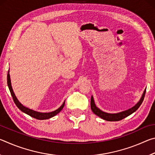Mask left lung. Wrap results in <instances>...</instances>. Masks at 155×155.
<instances>
[{
    "label": "left lung",
    "instance_id": "left-lung-1",
    "mask_svg": "<svg viewBox=\"0 0 155 155\" xmlns=\"http://www.w3.org/2000/svg\"><path fill=\"white\" fill-rule=\"evenodd\" d=\"M146 89H145L143 91V93L142 94V96H141V98L140 101L137 102V103L135 104V105L133 106L131 108L128 109L127 110H125V111H123L119 113H115V114H110V113H107L103 111L102 110L100 109L98 107H97L95 102H94V97L93 96H91V109L92 110V111L94 114H96V115H98V117H101L102 119H103L104 120H107V121H119V120H121L122 119L127 117L128 115H130L136 111L137 110V109L140 107V106L142 103V102L143 101L144 96H145V94H146Z\"/></svg>",
    "mask_w": 155,
    "mask_h": 155
}]
</instances>
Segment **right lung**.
Returning <instances> with one entry per match:
<instances>
[{
    "label": "right lung",
    "mask_w": 155,
    "mask_h": 155,
    "mask_svg": "<svg viewBox=\"0 0 155 155\" xmlns=\"http://www.w3.org/2000/svg\"><path fill=\"white\" fill-rule=\"evenodd\" d=\"M7 85H8V87L9 89L10 92H11L13 100H14L15 105L18 107V108L21 111H22L23 113H25V114L30 115L31 117H34V118H35V119L47 120V119L51 118V117H54V115L58 114L61 111L62 109L64 108V107L65 105V101H64L59 108L56 109L55 111H52V112H48V113H41V112L34 111V110L28 109V107H26L23 105V104H21L20 102L18 100L17 97L15 96V94L14 92V90H13V89H12L11 78H10V74H9V70L8 71V73H7Z\"/></svg>",
    "instance_id": "1"
}]
</instances>
